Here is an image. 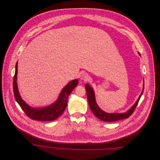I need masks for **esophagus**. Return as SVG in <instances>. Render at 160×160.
I'll return each mask as SVG.
<instances>
[{
    "mask_svg": "<svg viewBox=\"0 0 160 160\" xmlns=\"http://www.w3.org/2000/svg\"><path fill=\"white\" fill-rule=\"evenodd\" d=\"M81 78H82V79L83 80L86 82V81H88V80L89 79L90 77H89V74H88V73L83 72V73H82V74Z\"/></svg>",
    "mask_w": 160,
    "mask_h": 160,
    "instance_id": "obj_1",
    "label": "esophagus"
}]
</instances>
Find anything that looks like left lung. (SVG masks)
Here are the masks:
<instances>
[{"label":"left lung","mask_w":160,"mask_h":160,"mask_svg":"<svg viewBox=\"0 0 160 160\" xmlns=\"http://www.w3.org/2000/svg\"><path fill=\"white\" fill-rule=\"evenodd\" d=\"M85 88L86 90V93H87V97H88V102H89V106L90 107V108L93 112V113L95 115L97 118H98L100 120L105 122H114V121H117L119 120L124 119L126 118H128L129 116L131 114L133 113L134 112V110L136 109L137 104L138 103V101L140 99V97L143 93V91L142 92L141 95H140L138 99H137V102L135 103V104L129 110L125 113H107L104 112H103L102 110L99 108V107L98 106L96 101H95V95H94V92L92 89L91 87L86 84L85 85Z\"/></svg>","instance_id":"8db88e82"}]
</instances>
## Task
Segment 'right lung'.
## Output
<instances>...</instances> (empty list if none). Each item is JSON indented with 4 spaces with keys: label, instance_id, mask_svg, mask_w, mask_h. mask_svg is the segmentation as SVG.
I'll return each instance as SVG.
<instances>
[{
    "label": "right lung",
    "instance_id": "right-lung-1",
    "mask_svg": "<svg viewBox=\"0 0 160 160\" xmlns=\"http://www.w3.org/2000/svg\"><path fill=\"white\" fill-rule=\"evenodd\" d=\"M17 62L15 65V72L13 80L14 94L17 102L22 108L26 114L33 120L41 121H52L56 119L65 110L69 94L76 88L78 83L77 80H74L69 82L61 92L59 97L53 104L43 108L34 109L26 104L20 97L17 85Z\"/></svg>",
    "mask_w": 160,
    "mask_h": 160
}]
</instances>
